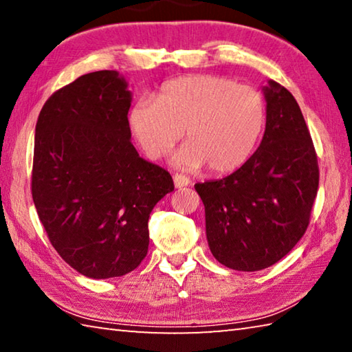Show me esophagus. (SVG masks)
Wrapping results in <instances>:
<instances>
[{"label":"esophagus","mask_w":352,"mask_h":352,"mask_svg":"<svg viewBox=\"0 0 352 352\" xmlns=\"http://www.w3.org/2000/svg\"><path fill=\"white\" fill-rule=\"evenodd\" d=\"M190 183V180L188 177H184V175H174V184H175V188L177 189H182V188H184V186H188V184Z\"/></svg>","instance_id":"esophagus-1"}]
</instances>
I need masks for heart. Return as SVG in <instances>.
Returning a JSON list of instances; mask_svg holds the SVG:
<instances>
[{"label":"heart","mask_w":352,"mask_h":352,"mask_svg":"<svg viewBox=\"0 0 352 352\" xmlns=\"http://www.w3.org/2000/svg\"><path fill=\"white\" fill-rule=\"evenodd\" d=\"M265 124V100L253 87L220 76H184L164 83L157 99L140 98L129 127L148 158L174 153L178 169L226 174L252 157Z\"/></svg>","instance_id":"1"}]
</instances>
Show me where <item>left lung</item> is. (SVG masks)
Segmentation results:
<instances>
[{"label":"left lung","instance_id":"obj_1","mask_svg":"<svg viewBox=\"0 0 352 352\" xmlns=\"http://www.w3.org/2000/svg\"><path fill=\"white\" fill-rule=\"evenodd\" d=\"M265 132L252 157L222 180L195 184L214 258L256 272L283 259L306 233L318 163L300 105L275 80L262 88Z\"/></svg>","mask_w":352,"mask_h":352}]
</instances>
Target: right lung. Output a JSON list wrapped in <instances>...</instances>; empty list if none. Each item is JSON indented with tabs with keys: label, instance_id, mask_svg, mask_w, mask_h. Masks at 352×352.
Wrapping results in <instances>:
<instances>
[{
	"label": "right lung",
	"instance_id": "right-lung-1",
	"mask_svg": "<svg viewBox=\"0 0 352 352\" xmlns=\"http://www.w3.org/2000/svg\"><path fill=\"white\" fill-rule=\"evenodd\" d=\"M132 93L118 71L80 76L46 100L35 126L32 199L62 259L93 279L135 270L148 216L174 190L130 138Z\"/></svg>",
	"mask_w": 352,
	"mask_h": 352
}]
</instances>
